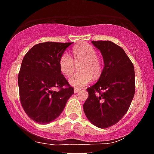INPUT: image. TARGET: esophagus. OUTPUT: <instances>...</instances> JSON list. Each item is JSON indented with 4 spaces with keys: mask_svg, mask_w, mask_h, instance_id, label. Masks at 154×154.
I'll use <instances>...</instances> for the list:
<instances>
[{
    "mask_svg": "<svg viewBox=\"0 0 154 154\" xmlns=\"http://www.w3.org/2000/svg\"><path fill=\"white\" fill-rule=\"evenodd\" d=\"M80 91H81V89H79V88H74V92H75V93H77V92H79Z\"/></svg>",
    "mask_w": 154,
    "mask_h": 154,
    "instance_id": "esophagus-1",
    "label": "esophagus"
}]
</instances>
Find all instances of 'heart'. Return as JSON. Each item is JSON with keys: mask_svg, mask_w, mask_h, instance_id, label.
Segmentation results:
<instances>
[{"mask_svg": "<svg viewBox=\"0 0 154 154\" xmlns=\"http://www.w3.org/2000/svg\"><path fill=\"white\" fill-rule=\"evenodd\" d=\"M73 59L68 54L64 53L59 59V65L61 73L65 76H70L74 71L76 65L79 64L80 73H75L69 77L71 85L82 88L90 83L91 80L98 79L103 71L101 62L97 58V51L94 47L89 45H80L72 50Z\"/></svg>", "mask_w": 154, "mask_h": 154, "instance_id": "obj_1", "label": "heart"}]
</instances>
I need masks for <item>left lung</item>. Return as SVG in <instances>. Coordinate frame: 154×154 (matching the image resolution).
I'll return each instance as SVG.
<instances>
[{
	"mask_svg": "<svg viewBox=\"0 0 154 154\" xmlns=\"http://www.w3.org/2000/svg\"><path fill=\"white\" fill-rule=\"evenodd\" d=\"M103 57L99 81L88 88L84 112L91 124L106 128L116 125L128 110L135 91V69L124 49L109 41H92Z\"/></svg>",
	"mask_w": 154,
	"mask_h": 154,
	"instance_id": "1",
	"label": "left lung"
}]
</instances>
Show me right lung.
<instances>
[{"mask_svg": "<svg viewBox=\"0 0 154 154\" xmlns=\"http://www.w3.org/2000/svg\"><path fill=\"white\" fill-rule=\"evenodd\" d=\"M72 44H37L23 58L18 78L20 102L27 116L37 123L44 125L55 120L74 93L59 65L60 57ZM54 87L60 91H54Z\"/></svg>", "mask_w": 154, "mask_h": 154, "instance_id": "obj_1", "label": "right lung"}]
</instances>
